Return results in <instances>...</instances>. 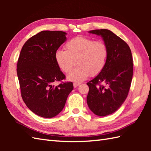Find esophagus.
Returning a JSON list of instances; mask_svg holds the SVG:
<instances>
[{
	"label": "esophagus",
	"mask_w": 151,
	"mask_h": 151,
	"mask_svg": "<svg viewBox=\"0 0 151 151\" xmlns=\"http://www.w3.org/2000/svg\"><path fill=\"white\" fill-rule=\"evenodd\" d=\"M80 85H81V83H78V82H75V83H73L74 88H77L78 86H79Z\"/></svg>",
	"instance_id": "1"
}]
</instances>
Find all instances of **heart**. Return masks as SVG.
<instances>
[{"label": "heart", "mask_w": 151, "mask_h": 151, "mask_svg": "<svg viewBox=\"0 0 151 151\" xmlns=\"http://www.w3.org/2000/svg\"><path fill=\"white\" fill-rule=\"evenodd\" d=\"M65 47V50H58L54 54L59 68L67 73L76 62L79 65L67 75L68 81L82 82L90 75H99L104 69L108 56V47L104 41L78 36L69 40Z\"/></svg>", "instance_id": "1"}]
</instances>
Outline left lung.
<instances>
[{
	"instance_id": "obj_1",
	"label": "left lung",
	"mask_w": 151,
	"mask_h": 151,
	"mask_svg": "<svg viewBox=\"0 0 151 151\" xmlns=\"http://www.w3.org/2000/svg\"><path fill=\"white\" fill-rule=\"evenodd\" d=\"M89 33L100 36L108 49L104 69L87 83L89 108L95 115L106 116L117 111L127 97L133 75L132 52L127 43L110 30H93Z\"/></svg>"
}]
</instances>
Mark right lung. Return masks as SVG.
<instances>
[{
	"label": "right lung",
	"instance_id": "1",
	"mask_svg": "<svg viewBox=\"0 0 151 151\" xmlns=\"http://www.w3.org/2000/svg\"><path fill=\"white\" fill-rule=\"evenodd\" d=\"M62 31L44 30L28 40L17 62V76L22 100L34 114L45 118L59 114L73 89L72 82L53 83L65 79L54 58L67 40Z\"/></svg>",
	"mask_w": 151,
	"mask_h": 151
}]
</instances>
